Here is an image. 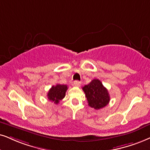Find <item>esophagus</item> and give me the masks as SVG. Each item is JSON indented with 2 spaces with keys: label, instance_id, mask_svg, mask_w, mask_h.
I'll return each mask as SVG.
<instances>
[{
  "label": "esophagus",
  "instance_id": "esophagus-1",
  "mask_svg": "<svg viewBox=\"0 0 150 150\" xmlns=\"http://www.w3.org/2000/svg\"><path fill=\"white\" fill-rule=\"evenodd\" d=\"M73 84H74V85H75V86H80V84H81V82H80V81H79L75 80V81H74Z\"/></svg>",
  "mask_w": 150,
  "mask_h": 150
}]
</instances>
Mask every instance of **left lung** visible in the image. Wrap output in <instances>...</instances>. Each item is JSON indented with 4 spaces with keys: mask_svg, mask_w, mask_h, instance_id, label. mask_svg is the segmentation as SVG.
Here are the masks:
<instances>
[{
    "mask_svg": "<svg viewBox=\"0 0 150 150\" xmlns=\"http://www.w3.org/2000/svg\"><path fill=\"white\" fill-rule=\"evenodd\" d=\"M88 106L95 109H100L109 104L110 96L108 90L99 79H94L82 88Z\"/></svg>",
    "mask_w": 150,
    "mask_h": 150,
    "instance_id": "obj_1",
    "label": "left lung"
}]
</instances>
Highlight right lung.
Segmentation results:
<instances>
[{
	"mask_svg": "<svg viewBox=\"0 0 150 150\" xmlns=\"http://www.w3.org/2000/svg\"><path fill=\"white\" fill-rule=\"evenodd\" d=\"M67 89V85L57 84L56 86H52L47 95L48 100L54 102V103L58 104L60 100L65 97Z\"/></svg>",
	"mask_w": 150,
	"mask_h": 150,
	"instance_id": "obj_1",
	"label": "right lung"
}]
</instances>
